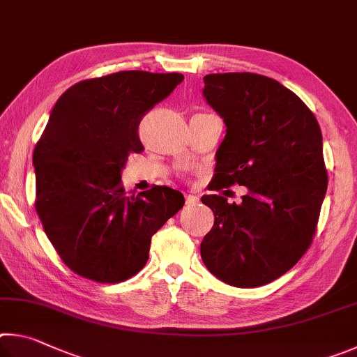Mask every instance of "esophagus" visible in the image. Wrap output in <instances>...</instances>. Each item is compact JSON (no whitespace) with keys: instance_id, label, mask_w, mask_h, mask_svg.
Returning <instances> with one entry per match:
<instances>
[{"instance_id":"obj_1","label":"esophagus","mask_w":357,"mask_h":357,"mask_svg":"<svg viewBox=\"0 0 357 357\" xmlns=\"http://www.w3.org/2000/svg\"><path fill=\"white\" fill-rule=\"evenodd\" d=\"M197 202H199V197L197 196H192V195L186 196V205H196Z\"/></svg>"}]
</instances>
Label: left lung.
<instances>
[{
  "mask_svg": "<svg viewBox=\"0 0 357 357\" xmlns=\"http://www.w3.org/2000/svg\"><path fill=\"white\" fill-rule=\"evenodd\" d=\"M204 97L226 123L215 190L246 186L241 204L202 196L215 224L201 257L222 282L251 289L285 274L314 238L328 188L320 125L279 81L249 72L204 77Z\"/></svg>",
  "mask_w": 357,
  "mask_h": 357,
  "instance_id": "8db88e82",
  "label": "left lung"
}]
</instances>
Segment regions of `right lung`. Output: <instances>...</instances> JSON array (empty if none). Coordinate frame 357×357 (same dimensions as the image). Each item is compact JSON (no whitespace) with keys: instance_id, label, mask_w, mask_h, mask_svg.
Instances as JSON below:
<instances>
[{"instance_id":"obj_1","label":"right lung","mask_w":357,"mask_h":357,"mask_svg":"<svg viewBox=\"0 0 357 357\" xmlns=\"http://www.w3.org/2000/svg\"><path fill=\"white\" fill-rule=\"evenodd\" d=\"M183 81L182 73L127 70L84 79L62 93L37 141L36 211L73 273L117 284L149 260L153 234L183 207L180 191L127 195L121 172L144 147L142 116Z\"/></svg>"}]
</instances>
